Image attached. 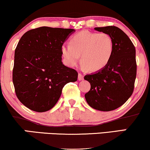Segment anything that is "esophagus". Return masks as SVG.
Here are the masks:
<instances>
[{"label":"esophagus","instance_id":"obj_1","mask_svg":"<svg viewBox=\"0 0 150 150\" xmlns=\"http://www.w3.org/2000/svg\"><path fill=\"white\" fill-rule=\"evenodd\" d=\"M78 80L80 81L84 80V75H83L82 73H79L78 74Z\"/></svg>","mask_w":150,"mask_h":150}]
</instances>
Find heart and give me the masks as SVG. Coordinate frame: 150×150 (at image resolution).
I'll return each mask as SVG.
<instances>
[{
    "label": "heart",
    "instance_id": "heart-1",
    "mask_svg": "<svg viewBox=\"0 0 150 150\" xmlns=\"http://www.w3.org/2000/svg\"><path fill=\"white\" fill-rule=\"evenodd\" d=\"M62 55L70 66L81 62L89 71L96 72L107 66L114 52V41L106 33L82 30L70 40V45L61 47Z\"/></svg>",
    "mask_w": 150,
    "mask_h": 150
}]
</instances>
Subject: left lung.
I'll list each match as a JSON object with an SVG mask.
<instances>
[{
	"mask_svg": "<svg viewBox=\"0 0 150 150\" xmlns=\"http://www.w3.org/2000/svg\"><path fill=\"white\" fill-rule=\"evenodd\" d=\"M94 29L112 38L114 52L105 67L84 76V80L91 84V89L84 96L93 109L114 110L125 103L133 92L137 72L136 48L118 27H96Z\"/></svg>",
	"mask_w": 150,
	"mask_h": 150,
	"instance_id": "1",
	"label": "left lung"
}]
</instances>
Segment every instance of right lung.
<instances>
[{
  "label": "right lung",
  "mask_w": 150,
  "mask_h": 150,
  "mask_svg": "<svg viewBox=\"0 0 150 150\" xmlns=\"http://www.w3.org/2000/svg\"><path fill=\"white\" fill-rule=\"evenodd\" d=\"M71 28L42 26L22 35L14 52L12 81L16 95L31 110H50L66 84L76 82L78 73L61 61V47Z\"/></svg>",
  "instance_id": "obj_1"
}]
</instances>
